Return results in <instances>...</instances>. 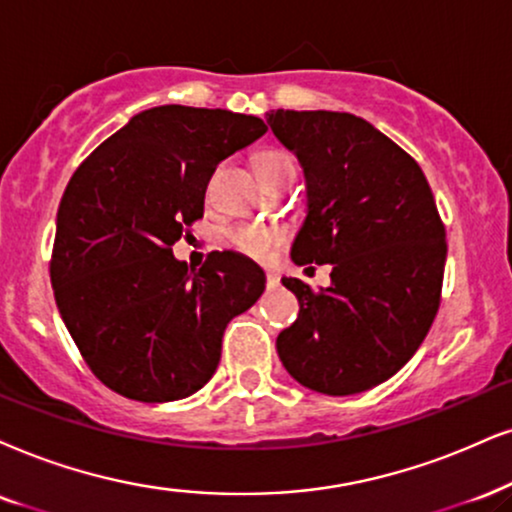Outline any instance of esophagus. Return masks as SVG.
<instances>
[{"label":"esophagus","mask_w":512,"mask_h":512,"mask_svg":"<svg viewBox=\"0 0 512 512\" xmlns=\"http://www.w3.org/2000/svg\"><path fill=\"white\" fill-rule=\"evenodd\" d=\"M281 286V276L274 274V271H267V288H278Z\"/></svg>","instance_id":"obj_1"}]
</instances>
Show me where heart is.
I'll return each mask as SVG.
<instances>
[{
    "label": "heart",
    "instance_id": "b5f03b06",
    "mask_svg": "<svg viewBox=\"0 0 512 512\" xmlns=\"http://www.w3.org/2000/svg\"><path fill=\"white\" fill-rule=\"evenodd\" d=\"M281 163H293V160H290V155L283 151H269L257 158L255 167L257 170H267V167ZM286 238L288 229L281 224H243L231 231V243H234L241 252H245V255L257 257V260H267L271 250H274L276 245H281Z\"/></svg>",
    "mask_w": 512,
    "mask_h": 512
}]
</instances>
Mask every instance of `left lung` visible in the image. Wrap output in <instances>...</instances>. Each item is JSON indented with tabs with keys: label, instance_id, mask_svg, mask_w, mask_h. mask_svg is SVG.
Returning <instances> with one entry per match:
<instances>
[{
	"label": "left lung",
	"instance_id": "left-lung-1",
	"mask_svg": "<svg viewBox=\"0 0 512 512\" xmlns=\"http://www.w3.org/2000/svg\"><path fill=\"white\" fill-rule=\"evenodd\" d=\"M267 115L307 189L290 257L331 264L328 288L283 278L300 314L278 333L276 352L309 390L366 392L416 354L435 321L446 262L435 196L416 160L357 115Z\"/></svg>",
	"mask_w": 512,
	"mask_h": 512
}]
</instances>
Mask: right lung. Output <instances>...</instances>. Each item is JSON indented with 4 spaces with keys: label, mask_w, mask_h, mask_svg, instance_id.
<instances>
[{
    "label": "right lung",
    "mask_w": 512,
    "mask_h": 512,
    "mask_svg": "<svg viewBox=\"0 0 512 512\" xmlns=\"http://www.w3.org/2000/svg\"><path fill=\"white\" fill-rule=\"evenodd\" d=\"M267 125L224 108L155 106L108 137L68 181L56 217V307L96 378L127 399L191 397L215 375L226 323L264 293L241 252H210L198 271L172 255L203 217L224 158Z\"/></svg>",
    "instance_id": "add662e5"
}]
</instances>
